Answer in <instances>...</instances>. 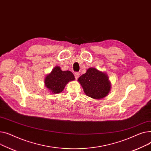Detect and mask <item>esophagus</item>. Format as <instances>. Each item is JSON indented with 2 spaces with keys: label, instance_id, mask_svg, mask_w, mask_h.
Segmentation results:
<instances>
[{
  "label": "esophagus",
  "instance_id": "obj_1",
  "mask_svg": "<svg viewBox=\"0 0 151 151\" xmlns=\"http://www.w3.org/2000/svg\"><path fill=\"white\" fill-rule=\"evenodd\" d=\"M79 76H80V73H74V76H75V78H76V79H77V78H78Z\"/></svg>",
  "mask_w": 151,
  "mask_h": 151
}]
</instances>
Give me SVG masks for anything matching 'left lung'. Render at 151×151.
I'll list each match as a JSON object with an SVG mask.
<instances>
[{"instance_id":"1","label":"left lung","mask_w":151,"mask_h":151,"mask_svg":"<svg viewBox=\"0 0 151 151\" xmlns=\"http://www.w3.org/2000/svg\"><path fill=\"white\" fill-rule=\"evenodd\" d=\"M78 81L86 96L93 99L104 98L108 95L111 89L107 74L94 68L88 69L86 73L78 78Z\"/></svg>"}]
</instances>
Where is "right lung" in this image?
Instances as JSON below:
<instances>
[{
    "label": "right lung",
    "mask_w": 151,
    "mask_h": 151,
    "mask_svg": "<svg viewBox=\"0 0 151 151\" xmlns=\"http://www.w3.org/2000/svg\"><path fill=\"white\" fill-rule=\"evenodd\" d=\"M75 80L74 74L69 70H62L59 66L52 69L44 80V83L48 90L53 94L63 91L66 85Z\"/></svg>",
    "instance_id": "right-lung-1"
}]
</instances>
